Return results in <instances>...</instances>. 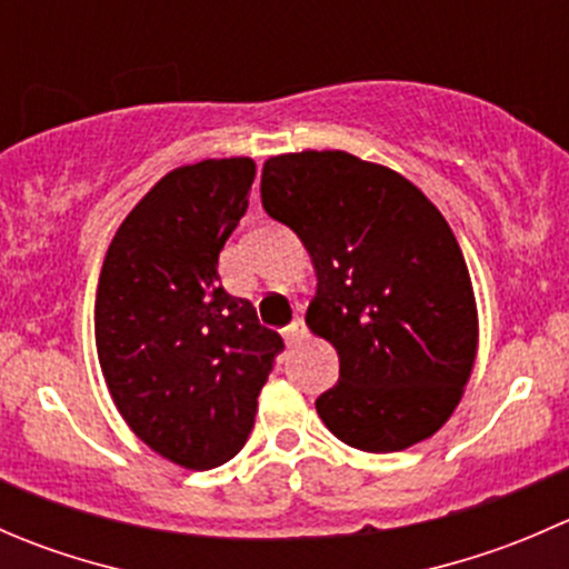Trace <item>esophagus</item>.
Returning a JSON list of instances; mask_svg holds the SVG:
<instances>
[{
	"mask_svg": "<svg viewBox=\"0 0 569 569\" xmlns=\"http://www.w3.org/2000/svg\"><path fill=\"white\" fill-rule=\"evenodd\" d=\"M283 338H286V343H289V347H295L300 338H306V321L297 317L295 321H291V325H286L283 327Z\"/></svg>",
	"mask_w": 569,
	"mask_h": 569,
	"instance_id": "34e87169",
	"label": "esophagus"
}]
</instances>
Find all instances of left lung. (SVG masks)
<instances>
[{"mask_svg": "<svg viewBox=\"0 0 569 569\" xmlns=\"http://www.w3.org/2000/svg\"><path fill=\"white\" fill-rule=\"evenodd\" d=\"M261 203L317 269L306 321L338 352L325 427L371 455L438 432L476 360L473 286L449 222L405 176L343 151L263 162Z\"/></svg>", "mask_w": 569, "mask_h": 569, "instance_id": "left-lung-1", "label": "left lung"}]
</instances>
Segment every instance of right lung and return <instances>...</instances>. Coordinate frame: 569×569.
<instances>
[{
    "label": "right lung",
    "instance_id": "right-lung-1",
    "mask_svg": "<svg viewBox=\"0 0 569 569\" xmlns=\"http://www.w3.org/2000/svg\"><path fill=\"white\" fill-rule=\"evenodd\" d=\"M252 178L248 157L173 170L120 222L101 267L96 349L114 407L142 443L192 470L242 449L283 352L217 274Z\"/></svg>",
    "mask_w": 569,
    "mask_h": 569
}]
</instances>
